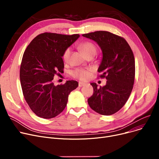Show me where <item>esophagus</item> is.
Here are the masks:
<instances>
[{
	"instance_id": "esophagus-1",
	"label": "esophagus",
	"mask_w": 159,
	"mask_h": 159,
	"mask_svg": "<svg viewBox=\"0 0 159 159\" xmlns=\"http://www.w3.org/2000/svg\"><path fill=\"white\" fill-rule=\"evenodd\" d=\"M85 85H86L85 83H84V82H79V87H80L85 86Z\"/></svg>"
}]
</instances>
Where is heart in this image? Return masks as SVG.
Listing matches in <instances>:
<instances>
[{"instance_id":"1","label":"heart","mask_w":159,"mask_h":159,"mask_svg":"<svg viewBox=\"0 0 159 159\" xmlns=\"http://www.w3.org/2000/svg\"><path fill=\"white\" fill-rule=\"evenodd\" d=\"M80 48L83 51V52L85 53V54L88 57L89 55L92 54H96L97 49L96 45L90 42H84L80 45ZM71 52V50L70 48L67 49L65 51L63 55V60L65 61H67L70 57V54ZM90 69H78L72 72V75L75 78H77L81 80H87L90 75Z\"/></svg>"}]
</instances>
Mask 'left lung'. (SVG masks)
I'll return each instance as SVG.
<instances>
[{
  "mask_svg": "<svg viewBox=\"0 0 159 159\" xmlns=\"http://www.w3.org/2000/svg\"><path fill=\"white\" fill-rule=\"evenodd\" d=\"M96 42L102 57L98 71L107 79L106 85L98 88L91 83L94 94L88 99L90 107L104 116L114 114L122 108L131 94L135 79V59L126 40L108 31H99L82 34Z\"/></svg>",
  "mask_w": 159,
  "mask_h": 159,
  "instance_id": "8db88e82",
  "label": "left lung"
}]
</instances>
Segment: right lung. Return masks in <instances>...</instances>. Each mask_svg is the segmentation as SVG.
Here are the masks:
<instances>
[{"mask_svg":"<svg viewBox=\"0 0 159 159\" xmlns=\"http://www.w3.org/2000/svg\"><path fill=\"white\" fill-rule=\"evenodd\" d=\"M79 37L78 34L42 33L24 53L20 69L23 94L31 110L40 117L51 119L60 114L67 105L70 92L78 86L74 80L54 85L52 80L58 72H63L65 51Z\"/></svg>","mask_w":159,"mask_h":159,"instance_id":"obj_1","label":"right lung"}]
</instances>
